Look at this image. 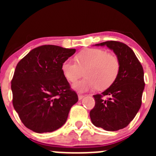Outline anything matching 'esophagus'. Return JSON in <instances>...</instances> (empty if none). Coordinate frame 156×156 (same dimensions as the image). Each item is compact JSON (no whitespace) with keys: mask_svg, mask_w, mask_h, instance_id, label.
<instances>
[{"mask_svg":"<svg viewBox=\"0 0 156 156\" xmlns=\"http://www.w3.org/2000/svg\"><path fill=\"white\" fill-rule=\"evenodd\" d=\"M84 98V95L83 94H78V98H79V100H81V99H83Z\"/></svg>","mask_w":156,"mask_h":156,"instance_id":"obj_1","label":"esophagus"}]
</instances>
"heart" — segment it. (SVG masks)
<instances>
[{
	"label": "heart",
	"mask_w": 156,
	"mask_h": 156,
	"mask_svg": "<svg viewBox=\"0 0 156 156\" xmlns=\"http://www.w3.org/2000/svg\"><path fill=\"white\" fill-rule=\"evenodd\" d=\"M76 61L66 59L62 64V71L66 80L74 83L82 76L84 71V78L73 85L79 91L100 89L111 86L119 72V60L113 55L108 54L102 49H88L76 56Z\"/></svg>",
	"instance_id": "heart-1"
}]
</instances>
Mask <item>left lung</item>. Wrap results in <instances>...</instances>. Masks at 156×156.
<instances>
[{
	"label": "left lung",
	"mask_w": 156,
	"mask_h": 156,
	"mask_svg": "<svg viewBox=\"0 0 156 156\" xmlns=\"http://www.w3.org/2000/svg\"><path fill=\"white\" fill-rule=\"evenodd\" d=\"M95 46H107L113 51L119 62L115 82L104 92L94 95L95 105L90 112L95 126L116 131L128 126L141 105L144 88V70L127 45L119 41H105Z\"/></svg>",
	"instance_id": "1"
}]
</instances>
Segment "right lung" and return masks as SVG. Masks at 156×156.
Listing matches in <instances>:
<instances>
[{
	"instance_id": "obj_1",
	"label": "right lung",
	"mask_w": 156,
	"mask_h": 156,
	"mask_svg": "<svg viewBox=\"0 0 156 156\" xmlns=\"http://www.w3.org/2000/svg\"><path fill=\"white\" fill-rule=\"evenodd\" d=\"M76 49L43 45L19 62L12 80L14 108L25 126L36 133L55 131L66 123L78 96L62 71Z\"/></svg>"
}]
</instances>
